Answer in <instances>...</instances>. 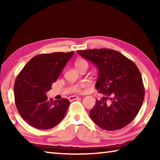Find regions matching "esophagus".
Returning <instances> with one entry per match:
<instances>
[{
	"mask_svg": "<svg viewBox=\"0 0 160 160\" xmlns=\"http://www.w3.org/2000/svg\"><path fill=\"white\" fill-rule=\"evenodd\" d=\"M79 99V97H78V96H71L69 97V100L70 102L73 101V100H75V99Z\"/></svg>",
	"mask_w": 160,
	"mask_h": 160,
	"instance_id": "obj_1",
	"label": "esophagus"
}]
</instances>
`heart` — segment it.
<instances>
[{
	"instance_id": "heart-1",
	"label": "heart",
	"mask_w": 160,
	"mask_h": 160,
	"mask_svg": "<svg viewBox=\"0 0 160 160\" xmlns=\"http://www.w3.org/2000/svg\"><path fill=\"white\" fill-rule=\"evenodd\" d=\"M75 66L76 67V68L79 70L80 69L82 68H85V67L88 68V61L85 60V59L80 58V59H78V60L75 61ZM80 88H81V86L80 85H73L72 86L71 91L72 92H78L80 91Z\"/></svg>"
}]
</instances>
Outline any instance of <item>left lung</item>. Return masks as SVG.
<instances>
[{
  "mask_svg": "<svg viewBox=\"0 0 160 160\" xmlns=\"http://www.w3.org/2000/svg\"><path fill=\"white\" fill-rule=\"evenodd\" d=\"M78 54L91 61L99 70L96 89L103 94L90 114L94 123L106 131L124 128L141 108L145 89L139 69L122 53L108 48L79 50Z\"/></svg>",
  "mask_w": 160,
  "mask_h": 160,
  "instance_id": "obj_1",
  "label": "left lung"
}]
</instances>
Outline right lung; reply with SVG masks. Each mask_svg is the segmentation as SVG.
<instances>
[{
	"mask_svg": "<svg viewBox=\"0 0 160 160\" xmlns=\"http://www.w3.org/2000/svg\"><path fill=\"white\" fill-rule=\"evenodd\" d=\"M74 54L55 52L35 56L16 78L15 102L21 117L35 128H53L66 115L68 99H48L47 92L51 89L67 62Z\"/></svg>",
	"mask_w": 160,
	"mask_h": 160,
	"instance_id": "1",
	"label": "right lung"
}]
</instances>
